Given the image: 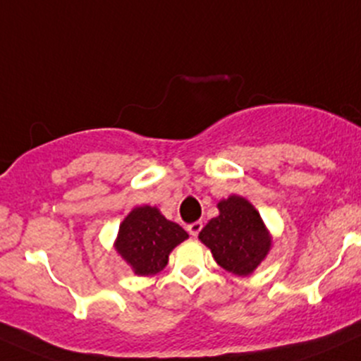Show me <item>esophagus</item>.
I'll list each match as a JSON object with an SVG mask.
<instances>
[{"label": "esophagus", "instance_id": "1", "mask_svg": "<svg viewBox=\"0 0 361 361\" xmlns=\"http://www.w3.org/2000/svg\"><path fill=\"white\" fill-rule=\"evenodd\" d=\"M202 228H204V224H202L200 221H197V223L188 224V233L193 236V238H195V236H199V233L202 231Z\"/></svg>", "mask_w": 361, "mask_h": 361}]
</instances>
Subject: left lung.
I'll return each instance as SVG.
<instances>
[{"mask_svg":"<svg viewBox=\"0 0 361 361\" xmlns=\"http://www.w3.org/2000/svg\"><path fill=\"white\" fill-rule=\"evenodd\" d=\"M217 209L219 216L205 224L199 240L228 272L252 274L271 250L272 240L262 217L250 202L238 195L223 199Z\"/></svg>","mask_w":361,"mask_h":361,"instance_id":"left-lung-1","label":"left lung"}]
</instances>
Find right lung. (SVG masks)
<instances>
[{
    "label": "right lung",
    "mask_w": 361,
    "mask_h": 361,
    "mask_svg": "<svg viewBox=\"0 0 361 361\" xmlns=\"http://www.w3.org/2000/svg\"><path fill=\"white\" fill-rule=\"evenodd\" d=\"M188 238L180 224L168 221L157 207H135L123 219L114 248L137 276H152L168 264L169 253Z\"/></svg>",
    "instance_id": "1"
}]
</instances>
